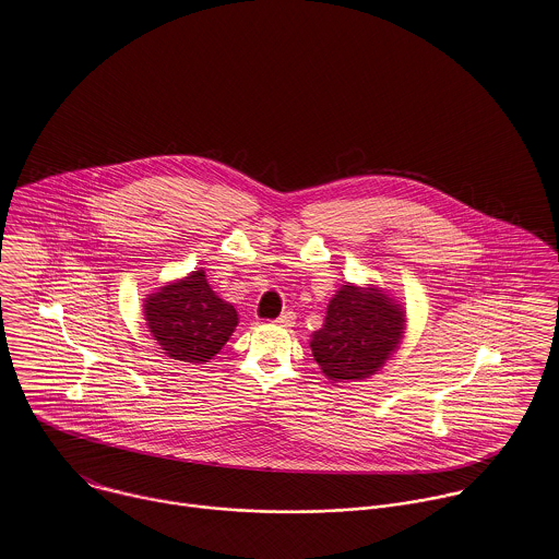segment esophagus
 Returning a JSON list of instances; mask_svg holds the SVG:
<instances>
[{"instance_id": "esophagus-1", "label": "esophagus", "mask_w": 559, "mask_h": 559, "mask_svg": "<svg viewBox=\"0 0 559 559\" xmlns=\"http://www.w3.org/2000/svg\"><path fill=\"white\" fill-rule=\"evenodd\" d=\"M274 322H276L278 326H293V324H295V314H293V312H283Z\"/></svg>"}]
</instances>
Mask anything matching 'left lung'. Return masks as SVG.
<instances>
[{
    "instance_id": "left-lung-1",
    "label": "left lung",
    "mask_w": 559,
    "mask_h": 559,
    "mask_svg": "<svg viewBox=\"0 0 559 559\" xmlns=\"http://www.w3.org/2000/svg\"><path fill=\"white\" fill-rule=\"evenodd\" d=\"M406 312L388 292L346 283L333 295L310 347L331 381L367 379L399 349Z\"/></svg>"
}]
</instances>
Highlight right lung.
<instances>
[{
    "instance_id": "right-lung-1",
    "label": "right lung",
    "mask_w": 559,
    "mask_h": 559,
    "mask_svg": "<svg viewBox=\"0 0 559 559\" xmlns=\"http://www.w3.org/2000/svg\"><path fill=\"white\" fill-rule=\"evenodd\" d=\"M144 320L163 354L192 365L210 362L235 333L239 314L217 297L205 270L167 283L144 299Z\"/></svg>"
}]
</instances>
